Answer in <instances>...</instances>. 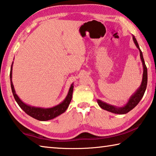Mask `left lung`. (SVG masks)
Wrapping results in <instances>:
<instances>
[{"label":"left lung","mask_w":156,"mask_h":156,"mask_svg":"<svg viewBox=\"0 0 156 156\" xmlns=\"http://www.w3.org/2000/svg\"><path fill=\"white\" fill-rule=\"evenodd\" d=\"M132 37L136 46L137 48L139 50L140 59L141 61H142L143 66V80L140 87L138 88V89L136 90V91L134 94L130 97V98L129 99V101H127V103L123 107H117V106L110 105V104H106L100 100H97L99 106H100L101 108L104 110H106L107 111H109L110 112L115 113V114H120V115L126 114V113L129 112L130 110L134 108L136 106L138 103H139V101L141 100V99H142V98L143 97L144 93L145 92L147 85V69L146 65L145 63V61H144L143 53L141 52L135 37L133 35Z\"/></svg>","instance_id":"8db88e82"}]
</instances>
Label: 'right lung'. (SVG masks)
Here are the masks:
<instances>
[{
    "instance_id": "add662e5",
    "label": "right lung",
    "mask_w": 156,
    "mask_h": 156,
    "mask_svg": "<svg viewBox=\"0 0 156 156\" xmlns=\"http://www.w3.org/2000/svg\"><path fill=\"white\" fill-rule=\"evenodd\" d=\"M13 62L11 64V71H10V81H11V90H12V93L13 95V97L15 98L16 102L18 103L19 106L24 110V111L29 115L33 118L37 119L39 121H48L52 119L58 117V115H61L68 108L69 104L71 102L72 98V93H73V84L71 85L68 94H67L66 99L62 101L61 104L55 106L52 108H39V107H35V106H30L29 105H27L25 103H24L19 97L16 93L15 89H14V87L12 83V66H13Z\"/></svg>"
}]
</instances>
